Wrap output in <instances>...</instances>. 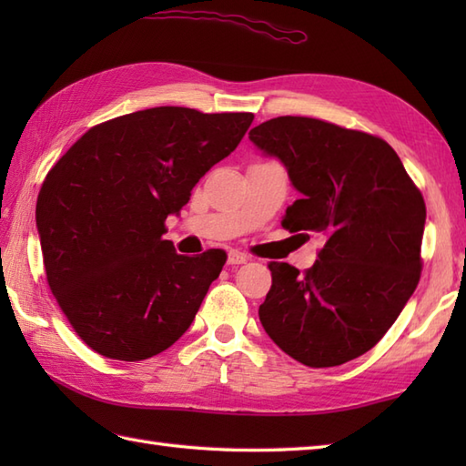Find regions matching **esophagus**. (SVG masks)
<instances>
[{
  "label": "esophagus",
  "instance_id": "esophagus-1",
  "mask_svg": "<svg viewBox=\"0 0 466 466\" xmlns=\"http://www.w3.org/2000/svg\"><path fill=\"white\" fill-rule=\"evenodd\" d=\"M248 260H250V256L244 254V252H238V250H230V252H228V264H230V266L246 264Z\"/></svg>",
  "mask_w": 466,
  "mask_h": 466
}]
</instances>
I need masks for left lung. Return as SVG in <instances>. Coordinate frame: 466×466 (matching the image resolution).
Instances as JSON below:
<instances>
[{
	"label": "left lung",
	"mask_w": 466,
	"mask_h": 466,
	"mask_svg": "<svg viewBox=\"0 0 466 466\" xmlns=\"http://www.w3.org/2000/svg\"><path fill=\"white\" fill-rule=\"evenodd\" d=\"M248 136L279 157L300 192L282 226L326 242L302 274L286 262L268 264L272 286L258 310L264 330L312 369L359 359L419 284L422 194L382 137L302 116L274 117Z\"/></svg>",
	"instance_id": "8db88e82"
}]
</instances>
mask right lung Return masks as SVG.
<instances>
[{
  "instance_id": "add662e5",
  "label": "right lung",
  "mask_w": 466,
  "mask_h": 466,
  "mask_svg": "<svg viewBox=\"0 0 466 466\" xmlns=\"http://www.w3.org/2000/svg\"><path fill=\"white\" fill-rule=\"evenodd\" d=\"M252 120L150 107L90 127L47 172L35 206L47 284L92 350L146 360L190 329L226 252L177 254L164 222Z\"/></svg>"
}]
</instances>
